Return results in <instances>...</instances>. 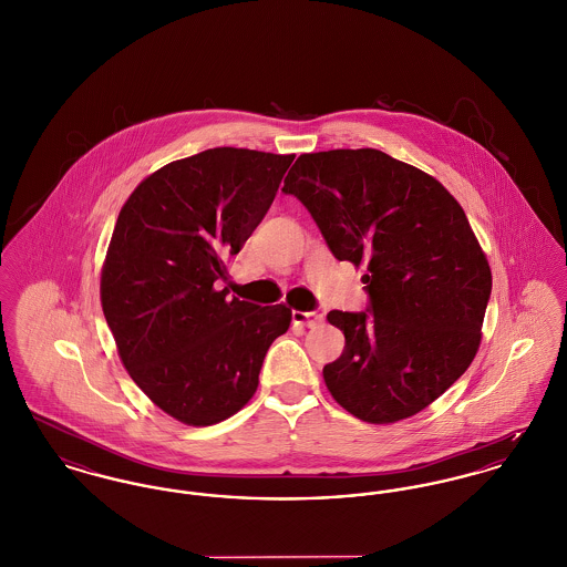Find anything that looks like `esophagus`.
<instances>
[{
  "mask_svg": "<svg viewBox=\"0 0 567 567\" xmlns=\"http://www.w3.org/2000/svg\"><path fill=\"white\" fill-rule=\"evenodd\" d=\"M293 323H300L306 328H317L323 319H326V312L323 310H315V312H301V310H293Z\"/></svg>",
  "mask_w": 567,
  "mask_h": 567,
  "instance_id": "34e87169",
  "label": "esophagus"
}]
</instances>
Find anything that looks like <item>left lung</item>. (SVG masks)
<instances>
[{
    "instance_id": "8db88e82",
    "label": "left lung",
    "mask_w": 567,
    "mask_h": 567,
    "mask_svg": "<svg viewBox=\"0 0 567 567\" xmlns=\"http://www.w3.org/2000/svg\"><path fill=\"white\" fill-rule=\"evenodd\" d=\"M282 193L306 205L338 261L367 267L372 317L328 315L344 333L323 368L333 400L368 424L420 413L482 342L493 274L465 209L433 175L372 147L301 154Z\"/></svg>"
}]
</instances>
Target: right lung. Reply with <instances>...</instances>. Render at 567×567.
<instances>
[{
  "label": "right lung",
  "instance_id": "1",
  "mask_svg": "<svg viewBox=\"0 0 567 567\" xmlns=\"http://www.w3.org/2000/svg\"><path fill=\"white\" fill-rule=\"evenodd\" d=\"M296 154L214 147L147 175L120 209L101 271L104 319L143 394L188 426L255 396L291 308L227 298V261L276 197Z\"/></svg>",
  "mask_w": 567,
  "mask_h": 567
}]
</instances>
